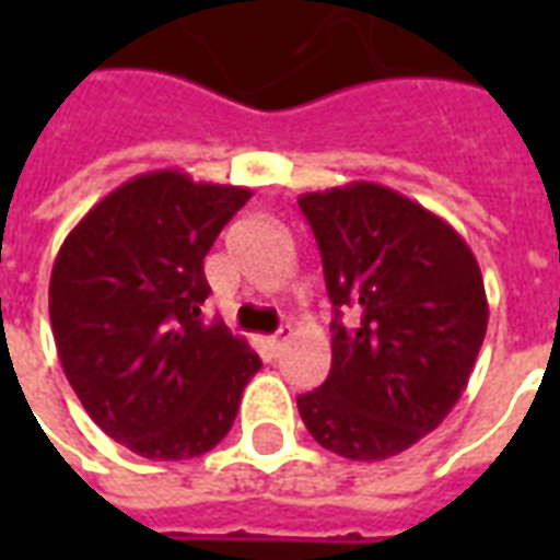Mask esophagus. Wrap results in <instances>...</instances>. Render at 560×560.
Segmentation results:
<instances>
[{"instance_id":"esophagus-1","label":"esophagus","mask_w":560,"mask_h":560,"mask_svg":"<svg viewBox=\"0 0 560 560\" xmlns=\"http://www.w3.org/2000/svg\"><path fill=\"white\" fill-rule=\"evenodd\" d=\"M288 339H291V324H284V327H281L279 332H272V336H269V339H267L269 351L279 353L281 345H284V341H288Z\"/></svg>"}]
</instances>
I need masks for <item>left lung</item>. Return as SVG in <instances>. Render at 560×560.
Here are the masks:
<instances>
[{
  "label": "left lung",
  "mask_w": 560,
  "mask_h": 560,
  "mask_svg": "<svg viewBox=\"0 0 560 560\" xmlns=\"http://www.w3.org/2000/svg\"><path fill=\"white\" fill-rule=\"evenodd\" d=\"M300 209L336 312L329 375L296 396L300 417L345 458L399 456L468 387L489 324L477 257L444 219L384 185L312 191Z\"/></svg>",
  "instance_id": "8db88e82"
}]
</instances>
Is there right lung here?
<instances>
[{"instance_id": "right-lung-1", "label": "right lung", "mask_w": 560, "mask_h": 560, "mask_svg": "<svg viewBox=\"0 0 560 560\" xmlns=\"http://www.w3.org/2000/svg\"><path fill=\"white\" fill-rule=\"evenodd\" d=\"M248 197L179 171L143 173L95 203L56 255L59 363L92 420L138 456H203L260 369L248 341L200 315L203 257Z\"/></svg>"}]
</instances>
